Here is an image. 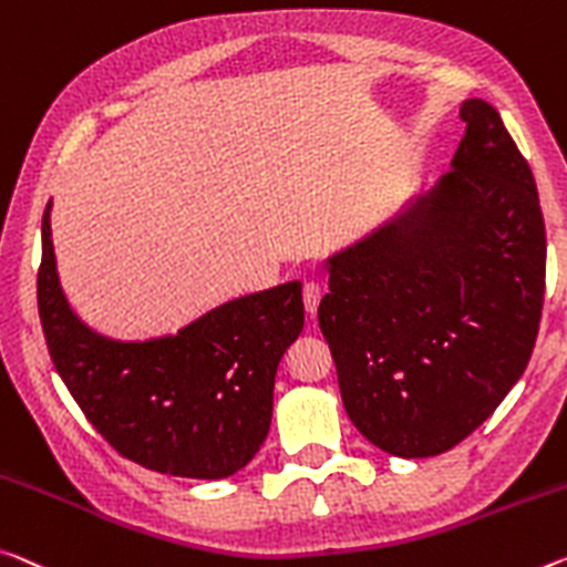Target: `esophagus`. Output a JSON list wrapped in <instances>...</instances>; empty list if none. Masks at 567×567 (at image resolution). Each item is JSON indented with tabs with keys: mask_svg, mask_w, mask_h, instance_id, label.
Listing matches in <instances>:
<instances>
[{
	"mask_svg": "<svg viewBox=\"0 0 567 567\" xmlns=\"http://www.w3.org/2000/svg\"><path fill=\"white\" fill-rule=\"evenodd\" d=\"M320 298H322V287L318 282H305L302 285V302H305V310H308L310 316H316V312H318Z\"/></svg>",
	"mask_w": 567,
	"mask_h": 567,
	"instance_id": "1",
	"label": "esophagus"
}]
</instances>
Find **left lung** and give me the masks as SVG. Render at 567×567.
<instances>
[{"label":"left lung","instance_id":"left-lung-1","mask_svg":"<svg viewBox=\"0 0 567 567\" xmlns=\"http://www.w3.org/2000/svg\"><path fill=\"white\" fill-rule=\"evenodd\" d=\"M452 171L328 257L318 322L355 429L403 460L482 426L525 373L545 298V221L499 113L462 103Z\"/></svg>","mask_w":567,"mask_h":567}]
</instances>
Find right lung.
<instances>
[{
    "instance_id": "1",
    "label": "right lung",
    "mask_w": 567,
    "mask_h": 567,
    "mask_svg": "<svg viewBox=\"0 0 567 567\" xmlns=\"http://www.w3.org/2000/svg\"><path fill=\"white\" fill-rule=\"evenodd\" d=\"M42 217L40 320L52 363L90 424L125 460L171 477L224 480L251 462L272 421L280 358L302 332V285L229 300L154 340L105 338L65 300Z\"/></svg>"
}]
</instances>
